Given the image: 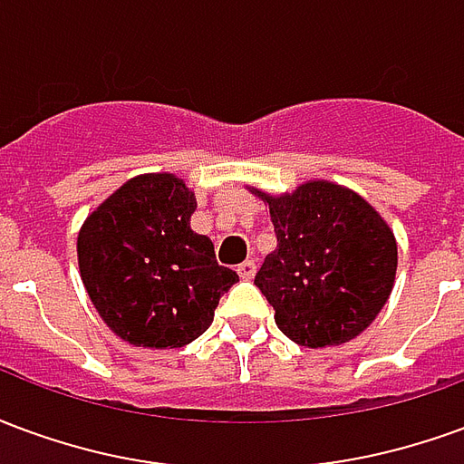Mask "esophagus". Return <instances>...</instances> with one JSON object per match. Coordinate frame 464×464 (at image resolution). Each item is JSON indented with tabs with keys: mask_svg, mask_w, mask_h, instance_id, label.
I'll return each instance as SVG.
<instances>
[{
	"mask_svg": "<svg viewBox=\"0 0 464 464\" xmlns=\"http://www.w3.org/2000/svg\"><path fill=\"white\" fill-rule=\"evenodd\" d=\"M238 276H241L243 281H251L253 276H256V263L253 261H243L238 266Z\"/></svg>",
	"mask_w": 464,
	"mask_h": 464,
	"instance_id": "obj_1",
	"label": "esophagus"
}]
</instances>
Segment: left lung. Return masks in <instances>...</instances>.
<instances>
[{
    "label": "left lung",
    "mask_w": 464,
    "mask_h": 464,
    "mask_svg": "<svg viewBox=\"0 0 464 464\" xmlns=\"http://www.w3.org/2000/svg\"><path fill=\"white\" fill-rule=\"evenodd\" d=\"M251 193L268 206L278 238L256 273L276 325L303 348L353 341L395 285L392 228L362 196L333 181H305L281 196L251 186Z\"/></svg>",
    "instance_id": "8db88e82"
}]
</instances>
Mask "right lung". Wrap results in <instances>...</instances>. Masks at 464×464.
I'll use <instances>...</instances> for the list:
<instances>
[{
    "label": "right lung",
    "instance_id": "1",
    "mask_svg": "<svg viewBox=\"0 0 464 464\" xmlns=\"http://www.w3.org/2000/svg\"><path fill=\"white\" fill-rule=\"evenodd\" d=\"M196 196L176 173H141L86 216L79 273L102 321L136 348H183L238 276L191 231Z\"/></svg>",
    "mask_w": 464,
    "mask_h": 464
}]
</instances>
